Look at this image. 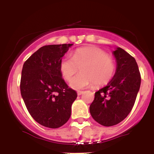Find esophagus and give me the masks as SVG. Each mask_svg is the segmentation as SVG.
Instances as JSON below:
<instances>
[{
    "instance_id": "34e87169",
    "label": "esophagus",
    "mask_w": 154,
    "mask_h": 154,
    "mask_svg": "<svg viewBox=\"0 0 154 154\" xmlns=\"http://www.w3.org/2000/svg\"><path fill=\"white\" fill-rule=\"evenodd\" d=\"M83 93H84V92H83V91H78V92H77V95H82Z\"/></svg>"
}]
</instances>
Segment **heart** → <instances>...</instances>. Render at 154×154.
Segmentation results:
<instances>
[{"label":"heart","instance_id":"heart-1","mask_svg":"<svg viewBox=\"0 0 154 154\" xmlns=\"http://www.w3.org/2000/svg\"><path fill=\"white\" fill-rule=\"evenodd\" d=\"M79 68L81 73L71 82L75 89L86 88L93 83L95 87L107 83L114 76L115 63L105 51L97 47L80 48L75 51L72 58L65 56L60 61V72L68 82Z\"/></svg>","mask_w":154,"mask_h":154}]
</instances>
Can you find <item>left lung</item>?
Returning <instances> with one entry per match:
<instances>
[{
	"label": "left lung",
	"instance_id": "8db88e82",
	"mask_svg": "<svg viewBox=\"0 0 154 154\" xmlns=\"http://www.w3.org/2000/svg\"><path fill=\"white\" fill-rule=\"evenodd\" d=\"M116 73L106 87L95 93L90 106L92 117L100 125L114 126L130 114L140 86L141 77L135 58L121 48L113 52Z\"/></svg>",
	"mask_w": 154,
	"mask_h": 154
}]
</instances>
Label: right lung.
<instances>
[{
    "mask_svg": "<svg viewBox=\"0 0 154 154\" xmlns=\"http://www.w3.org/2000/svg\"><path fill=\"white\" fill-rule=\"evenodd\" d=\"M73 44L48 45L35 52L23 65L21 95L32 117L49 128L64 125L77 98L59 69L61 59Z\"/></svg>",
    "mask_w": 154,
    "mask_h": 154,
    "instance_id": "1",
    "label": "right lung"
}]
</instances>
